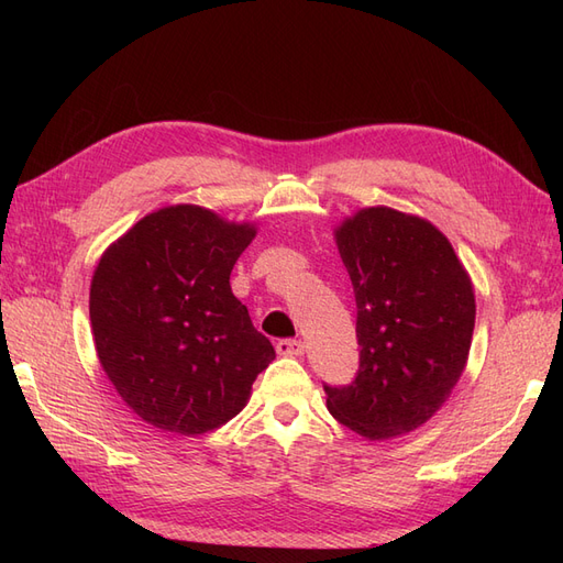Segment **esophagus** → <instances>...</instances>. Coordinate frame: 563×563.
I'll list each match as a JSON object with an SVG mask.
<instances>
[{
  "instance_id": "34e87169",
  "label": "esophagus",
  "mask_w": 563,
  "mask_h": 563,
  "mask_svg": "<svg viewBox=\"0 0 563 563\" xmlns=\"http://www.w3.org/2000/svg\"><path fill=\"white\" fill-rule=\"evenodd\" d=\"M277 352L282 356H300V354H305V345H302V340L286 338V340H279V343H277Z\"/></svg>"
}]
</instances>
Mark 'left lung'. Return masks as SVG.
Segmentation results:
<instances>
[{
    "label": "left lung",
    "instance_id": "8db88e82",
    "mask_svg": "<svg viewBox=\"0 0 563 563\" xmlns=\"http://www.w3.org/2000/svg\"><path fill=\"white\" fill-rule=\"evenodd\" d=\"M356 300L360 373L327 389L335 420L371 441L418 430L467 366L474 286L430 220L368 207L333 230Z\"/></svg>",
    "mask_w": 563,
    "mask_h": 563
}]
</instances>
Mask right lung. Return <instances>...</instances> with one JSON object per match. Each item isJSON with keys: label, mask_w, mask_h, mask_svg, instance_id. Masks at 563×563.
<instances>
[{"label": "right lung", "mask_w": 563, "mask_h": 563, "mask_svg": "<svg viewBox=\"0 0 563 563\" xmlns=\"http://www.w3.org/2000/svg\"><path fill=\"white\" fill-rule=\"evenodd\" d=\"M255 232V223L174 203L141 218L100 255L89 294L98 362L152 428L185 437L220 428L275 360L230 288Z\"/></svg>", "instance_id": "1"}]
</instances>
